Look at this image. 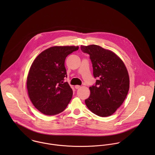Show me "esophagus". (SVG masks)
Segmentation results:
<instances>
[{
  "mask_svg": "<svg viewBox=\"0 0 155 155\" xmlns=\"http://www.w3.org/2000/svg\"><path fill=\"white\" fill-rule=\"evenodd\" d=\"M81 88V86H79V85H76L75 86V88L76 89H79Z\"/></svg>",
  "mask_w": 155,
  "mask_h": 155,
  "instance_id": "1",
  "label": "esophagus"
}]
</instances>
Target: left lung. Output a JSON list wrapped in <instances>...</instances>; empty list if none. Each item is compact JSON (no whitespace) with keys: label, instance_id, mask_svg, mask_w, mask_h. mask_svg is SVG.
I'll list each match as a JSON object with an SVG mask.
<instances>
[{"label":"left lung","instance_id":"left-lung-1","mask_svg":"<svg viewBox=\"0 0 155 155\" xmlns=\"http://www.w3.org/2000/svg\"><path fill=\"white\" fill-rule=\"evenodd\" d=\"M81 49L89 55L93 75L97 79L89 87L91 94L85 104L97 116H110L122 105L128 94L130 78L127 69L117 55L98 45L81 46Z\"/></svg>","mask_w":155,"mask_h":155}]
</instances>
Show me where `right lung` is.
Instances as JSON below:
<instances>
[{"mask_svg":"<svg viewBox=\"0 0 155 155\" xmlns=\"http://www.w3.org/2000/svg\"><path fill=\"white\" fill-rule=\"evenodd\" d=\"M79 46H52L42 52L30 67L27 81L29 98L34 106L46 115L64 110L73 91L68 82L64 62Z\"/></svg>","mask_w":155,"mask_h":155,"instance_id":"obj_1","label":"right lung"}]
</instances>
